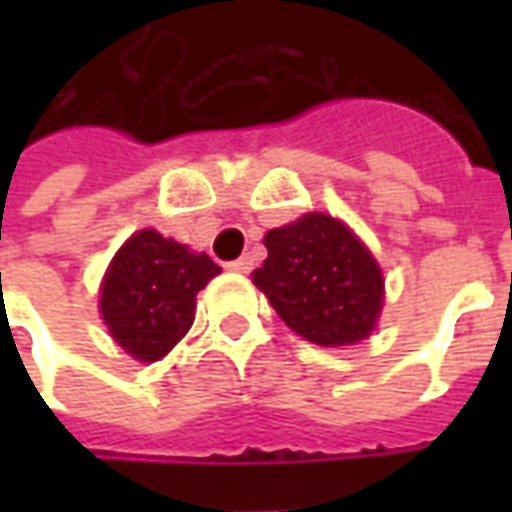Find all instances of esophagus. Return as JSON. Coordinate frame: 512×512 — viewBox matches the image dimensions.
<instances>
[{
	"label": "esophagus",
	"instance_id": "34e87169",
	"mask_svg": "<svg viewBox=\"0 0 512 512\" xmlns=\"http://www.w3.org/2000/svg\"><path fill=\"white\" fill-rule=\"evenodd\" d=\"M227 268L235 271V274H249V271H252V257L249 255L238 257V260H233V263H227Z\"/></svg>",
	"mask_w": 512,
	"mask_h": 512
}]
</instances>
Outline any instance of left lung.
<instances>
[{
    "instance_id": "1",
    "label": "left lung",
    "mask_w": 512,
    "mask_h": 512,
    "mask_svg": "<svg viewBox=\"0 0 512 512\" xmlns=\"http://www.w3.org/2000/svg\"><path fill=\"white\" fill-rule=\"evenodd\" d=\"M268 257L252 274L290 329L318 345H351L373 332L384 279L381 268L343 222L307 213L268 230Z\"/></svg>"
}]
</instances>
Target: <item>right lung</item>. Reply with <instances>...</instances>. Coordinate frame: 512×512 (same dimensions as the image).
<instances>
[{
  "label": "right lung",
  "instance_id": "obj_1",
  "mask_svg": "<svg viewBox=\"0 0 512 512\" xmlns=\"http://www.w3.org/2000/svg\"><path fill=\"white\" fill-rule=\"evenodd\" d=\"M222 268L208 255L142 230L117 252L101 290L109 332L139 362H156L189 332L200 293Z\"/></svg>",
  "mask_w": 512,
  "mask_h": 512
}]
</instances>
